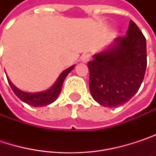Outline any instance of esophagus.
<instances>
[{
    "label": "esophagus",
    "instance_id": "esophagus-1",
    "mask_svg": "<svg viewBox=\"0 0 156 156\" xmlns=\"http://www.w3.org/2000/svg\"><path fill=\"white\" fill-rule=\"evenodd\" d=\"M90 60V55L89 54H83L81 56V61L83 63H87Z\"/></svg>",
    "mask_w": 156,
    "mask_h": 156
}]
</instances>
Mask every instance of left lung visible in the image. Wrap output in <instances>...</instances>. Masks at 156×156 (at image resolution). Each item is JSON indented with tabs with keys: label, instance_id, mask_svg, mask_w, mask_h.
<instances>
[{
	"label": "left lung",
	"instance_id": "8db88e82",
	"mask_svg": "<svg viewBox=\"0 0 156 156\" xmlns=\"http://www.w3.org/2000/svg\"><path fill=\"white\" fill-rule=\"evenodd\" d=\"M87 67L90 93L99 105L115 108L131 99L146 69V41L137 25L130 20L126 36L95 54Z\"/></svg>",
	"mask_w": 156,
	"mask_h": 156
}]
</instances>
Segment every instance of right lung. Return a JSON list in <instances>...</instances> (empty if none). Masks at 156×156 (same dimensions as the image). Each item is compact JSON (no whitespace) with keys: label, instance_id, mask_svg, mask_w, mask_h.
<instances>
[{"label":"right lung","instance_id":"right-lung-1","mask_svg":"<svg viewBox=\"0 0 156 156\" xmlns=\"http://www.w3.org/2000/svg\"><path fill=\"white\" fill-rule=\"evenodd\" d=\"M75 65L68 68L67 69H65L56 80V82L54 83V85L52 87H50L47 90L44 91H41V92H35V93H30V92H25L20 90V88H18L16 86L12 84V82L8 78L9 84L12 87V89L13 90V92L15 93V95L24 103L30 105L32 107L35 108H39V107H44L48 106L51 103H53L58 96L59 95L60 91H61V87L64 82V79L66 78L67 75L74 69Z\"/></svg>","mask_w":156,"mask_h":156}]
</instances>
